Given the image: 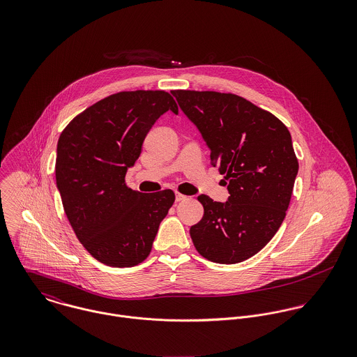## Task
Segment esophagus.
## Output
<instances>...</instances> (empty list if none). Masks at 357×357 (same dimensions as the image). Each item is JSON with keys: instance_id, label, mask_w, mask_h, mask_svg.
Wrapping results in <instances>:
<instances>
[{"instance_id": "esophagus-1", "label": "esophagus", "mask_w": 357, "mask_h": 357, "mask_svg": "<svg viewBox=\"0 0 357 357\" xmlns=\"http://www.w3.org/2000/svg\"><path fill=\"white\" fill-rule=\"evenodd\" d=\"M185 199H188V197H187V195L176 194V201H177V202H183V201H185Z\"/></svg>"}]
</instances>
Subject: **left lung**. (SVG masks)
<instances>
[{"label":"left lung","instance_id":"1","mask_svg":"<svg viewBox=\"0 0 357 357\" xmlns=\"http://www.w3.org/2000/svg\"><path fill=\"white\" fill-rule=\"evenodd\" d=\"M197 125L210 163L228 181L225 204L199 195L202 220L190 229L198 253L217 264L257 255L278 232L289 208L298 159L286 125L238 95L172 91Z\"/></svg>","mask_w":357,"mask_h":357}]
</instances>
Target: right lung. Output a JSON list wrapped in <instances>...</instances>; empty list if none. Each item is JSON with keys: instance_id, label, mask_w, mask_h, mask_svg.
Masks as SVG:
<instances>
[{"instance_id": "1", "label": "right lung", "mask_w": 357, "mask_h": 357, "mask_svg": "<svg viewBox=\"0 0 357 357\" xmlns=\"http://www.w3.org/2000/svg\"><path fill=\"white\" fill-rule=\"evenodd\" d=\"M169 109L178 114L165 91L119 92L78 114L59 137L54 173L66 215L88 253L108 266L143 262L174 204L172 190L144 194L125 183L147 133Z\"/></svg>"}]
</instances>
